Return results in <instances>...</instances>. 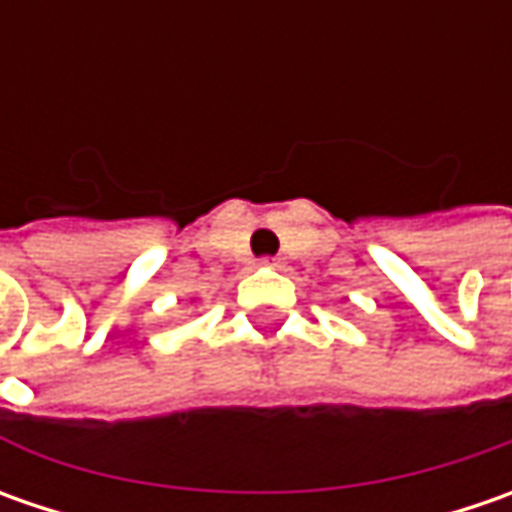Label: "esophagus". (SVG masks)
<instances>
[{
    "label": "esophagus",
    "instance_id": "34e87169",
    "mask_svg": "<svg viewBox=\"0 0 512 512\" xmlns=\"http://www.w3.org/2000/svg\"><path fill=\"white\" fill-rule=\"evenodd\" d=\"M262 265H267V267H279V265H282V259H262Z\"/></svg>",
    "mask_w": 512,
    "mask_h": 512
}]
</instances>
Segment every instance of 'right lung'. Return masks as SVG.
Here are the masks:
<instances>
[{"mask_svg": "<svg viewBox=\"0 0 512 512\" xmlns=\"http://www.w3.org/2000/svg\"><path fill=\"white\" fill-rule=\"evenodd\" d=\"M190 302H196V299H190Z\"/></svg>", "mask_w": 512, "mask_h": 512, "instance_id": "right-lung-1", "label": "right lung"}]
</instances>
